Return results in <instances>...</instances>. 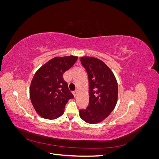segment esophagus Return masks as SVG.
<instances>
[{
    "label": "esophagus",
    "mask_w": 159,
    "mask_h": 159,
    "mask_svg": "<svg viewBox=\"0 0 159 159\" xmlns=\"http://www.w3.org/2000/svg\"><path fill=\"white\" fill-rule=\"evenodd\" d=\"M78 90H75L74 92V95L75 97V96L78 95Z\"/></svg>",
    "instance_id": "34e87169"
}]
</instances>
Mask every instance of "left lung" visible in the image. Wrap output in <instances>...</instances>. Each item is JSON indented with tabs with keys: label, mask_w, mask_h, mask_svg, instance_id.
I'll list each match as a JSON object with an SVG mask.
<instances>
[{
	"label": "left lung",
	"mask_w": 159,
	"mask_h": 159,
	"mask_svg": "<svg viewBox=\"0 0 159 159\" xmlns=\"http://www.w3.org/2000/svg\"><path fill=\"white\" fill-rule=\"evenodd\" d=\"M89 80L88 107L80 110L81 119L89 124H97L106 119L115 109L118 99L116 78L104 62L94 57H81Z\"/></svg>",
	"instance_id": "8db88e82"
}]
</instances>
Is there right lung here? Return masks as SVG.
<instances>
[{"mask_svg": "<svg viewBox=\"0 0 159 159\" xmlns=\"http://www.w3.org/2000/svg\"><path fill=\"white\" fill-rule=\"evenodd\" d=\"M78 57H55L36 71L30 84V98L40 117L54 119L63 115L66 104L73 98L63 74L74 66Z\"/></svg>", "mask_w": 159, "mask_h": 159, "instance_id": "add662e5", "label": "right lung"}]
</instances>
